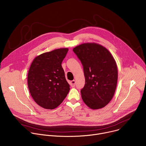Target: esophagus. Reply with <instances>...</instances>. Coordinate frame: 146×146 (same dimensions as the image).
<instances>
[{
    "label": "esophagus",
    "mask_w": 146,
    "mask_h": 146,
    "mask_svg": "<svg viewBox=\"0 0 146 146\" xmlns=\"http://www.w3.org/2000/svg\"><path fill=\"white\" fill-rule=\"evenodd\" d=\"M70 84V86H72V87H75V86H76V81H75V80H72V81H71Z\"/></svg>",
    "instance_id": "34e87169"
}]
</instances>
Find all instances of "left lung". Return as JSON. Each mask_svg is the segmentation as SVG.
<instances>
[{
    "label": "left lung",
    "instance_id": "1",
    "mask_svg": "<svg viewBox=\"0 0 146 146\" xmlns=\"http://www.w3.org/2000/svg\"><path fill=\"white\" fill-rule=\"evenodd\" d=\"M73 52L81 61L85 86L81 90L82 100L92 109L106 106L112 99L117 87V66L110 52L96 43H84Z\"/></svg>",
    "mask_w": 146,
    "mask_h": 146
}]
</instances>
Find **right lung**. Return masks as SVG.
I'll return each instance as SVG.
<instances>
[{"label":"right lung","mask_w":146,"mask_h":146,"mask_svg":"<svg viewBox=\"0 0 146 146\" xmlns=\"http://www.w3.org/2000/svg\"><path fill=\"white\" fill-rule=\"evenodd\" d=\"M68 48H59L36 56L28 74L31 95L40 106L46 109L57 108L70 90L62 62Z\"/></svg>","instance_id":"1"}]
</instances>
